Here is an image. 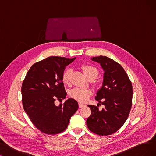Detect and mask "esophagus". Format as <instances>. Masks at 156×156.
<instances>
[{"label": "esophagus", "instance_id": "34e87169", "mask_svg": "<svg viewBox=\"0 0 156 156\" xmlns=\"http://www.w3.org/2000/svg\"><path fill=\"white\" fill-rule=\"evenodd\" d=\"M84 106H86L85 104H83L81 102H79V108H83Z\"/></svg>", "mask_w": 156, "mask_h": 156}]
</instances>
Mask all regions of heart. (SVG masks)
Instances as JSON below:
<instances>
[{"label":"heart","instance_id":"obj_1","mask_svg":"<svg viewBox=\"0 0 156 156\" xmlns=\"http://www.w3.org/2000/svg\"><path fill=\"white\" fill-rule=\"evenodd\" d=\"M82 70L85 76L88 77V79H94L98 75V70L94 66H92L88 65H83L81 66ZM71 74V70L70 69H67L64 71L62 75V82L65 84H68L70 83V77ZM70 96L77 100L79 102H85L88 98L91 96V92L88 90H85L82 88H74L70 91Z\"/></svg>","mask_w":156,"mask_h":156}]
</instances>
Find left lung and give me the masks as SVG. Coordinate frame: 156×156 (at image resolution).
I'll use <instances>...</instances> for the list:
<instances>
[{"label":"left lung","instance_id":"obj_1","mask_svg":"<svg viewBox=\"0 0 156 156\" xmlns=\"http://www.w3.org/2000/svg\"><path fill=\"white\" fill-rule=\"evenodd\" d=\"M91 60L101 65L104 72L102 86L95 100L105 108L100 111L95 105H88L91 114L86 124L92 133L108 136L116 132L126 122L131 109L133 86L123 67L114 60L103 55Z\"/></svg>","mask_w":156,"mask_h":156}]
</instances>
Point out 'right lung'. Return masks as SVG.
I'll return each mask as SVG.
<instances>
[{
  "instance_id": "1",
  "label": "right lung",
  "mask_w": 156,
  "mask_h": 156,
  "mask_svg": "<svg viewBox=\"0 0 156 156\" xmlns=\"http://www.w3.org/2000/svg\"><path fill=\"white\" fill-rule=\"evenodd\" d=\"M75 59L48 57L31 66L23 80V109L34 126L43 133L54 135L64 131L79 108L77 102L71 98L59 106L54 104L55 100L62 101L67 95L62 75Z\"/></svg>"
}]
</instances>
